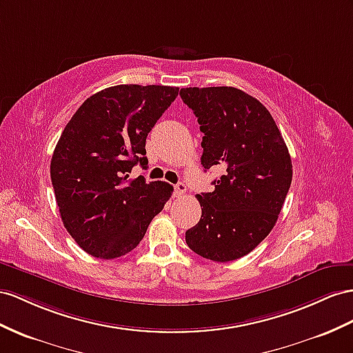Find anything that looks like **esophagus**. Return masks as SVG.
Segmentation results:
<instances>
[{"instance_id":"esophagus-1","label":"esophagus","mask_w":353,"mask_h":353,"mask_svg":"<svg viewBox=\"0 0 353 353\" xmlns=\"http://www.w3.org/2000/svg\"><path fill=\"white\" fill-rule=\"evenodd\" d=\"M185 192H186V185L182 183V182H179V183L174 186V195H176V198L183 196Z\"/></svg>"}]
</instances>
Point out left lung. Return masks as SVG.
Listing matches in <instances>:
<instances>
[{"mask_svg":"<svg viewBox=\"0 0 353 353\" xmlns=\"http://www.w3.org/2000/svg\"><path fill=\"white\" fill-rule=\"evenodd\" d=\"M204 134L201 164L219 168L212 192L198 194L201 219L186 243L203 258L228 263L254 250L273 230L292 182L286 143L256 98L231 86L183 88Z\"/></svg>","mask_w":353,"mask_h":353,"instance_id":"obj_1","label":"left lung"}]
</instances>
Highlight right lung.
Returning <instances> with one entry per match:
<instances>
[{
  "mask_svg": "<svg viewBox=\"0 0 353 353\" xmlns=\"http://www.w3.org/2000/svg\"><path fill=\"white\" fill-rule=\"evenodd\" d=\"M179 94L161 85H117L99 90L77 108L50 161L61 219L89 255L128 254L164 209L173 186L128 179L148 168L146 137Z\"/></svg>",
  "mask_w": 353,
  "mask_h": 353,
  "instance_id": "1",
  "label": "right lung"
}]
</instances>
